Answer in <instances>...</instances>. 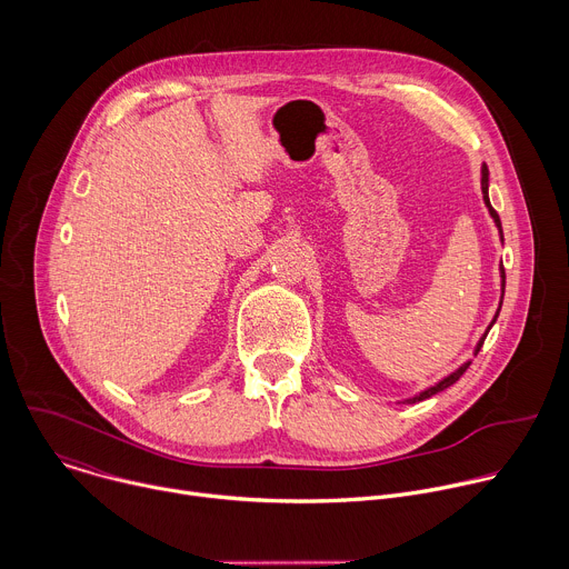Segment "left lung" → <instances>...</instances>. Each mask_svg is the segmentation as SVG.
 Segmentation results:
<instances>
[{
  "instance_id": "8db88e82",
  "label": "left lung",
  "mask_w": 569,
  "mask_h": 569,
  "mask_svg": "<svg viewBox=\"0 0 569 569\" xmlns=\"http://www.w3.org/2000/svg\"><path fill=\"white\" fill-rule=\"evenodd\" d=\"M480 184H482V199H485V206H487V210H489V214H491V219L496 221V226H498V230H500V239H502V226H500V217H498V212L491 208V203H489V169H487V164H482V180H480ZM500 277H502V297H505V268L500 266ZM500 306H502V299H500ZM498 312H500V308H498ZM498 312H496V317H498ZM496 317H493V321H496ZM493 321L489 323V328L493 326ZM489 328H487V332H489ZM487 332L482 335V339L478 341V346H476V355H478V350L482 348V343H485V337H487ZM471 366V361H467V363H462L456 372H451L449 377H445V380H440L436 387H431V389H427V391H422V393H418L416 398H409V400H405L407 405H416V402H422V400H429L431 396H436V393H440V391H445V389H449L451 385H456L460 377L465 375V370Z\"/></svg>"
}]
</instances>
